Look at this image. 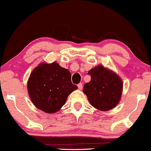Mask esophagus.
<instances>
[{"instance_id": "esophagus-1", "label": "esophagus", "mask_w": 151, "mask_h": 151, "mask_svg": "<svg viewBox=\"0 0 151 151\" xmlns=\"http://www.w3.org/2000/svg\"><path fill=\"white\" fill-rule=\"evenodd\" d=\"M77 86H78V88L80 90H81L82 89H83V85H82L81 83H78V84L77 85Z\"/></svg>"}]
</instances>
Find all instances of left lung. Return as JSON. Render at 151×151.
Wrapping results in <instances>:
<instances>
[{
    "instance_id": "1",
    "label": "left lung",
    "mask_w": 151,
    "mask_h": 151,
    "mask_svg": "<svg viewBox=\"0 0 151 151\" xmlns=\"http://www.w3.org/2000/svg\"><path fill=\"white\" fill-rule=\"evenodd\" d=\"M91 81L83 86L90 105L100 111H109L118 105L123 90L122 80L115 72L102 65L88 71Z\"/></svg>"
}]
</instances>
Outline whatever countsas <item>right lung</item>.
I'll use <instances>...</instances> for the list:
<instances>
[{"label":"right lung","mask_w":151,"mask_h":151,"mask_svg":"<svg viewBox=\"0 0 151 151\" xmlns=\"http://www.w3.org/2000/svg\"><path fill=\"white\" fill-rule=\"evenodd\" d=\"M72 83L71 74L58 63H40L27 81L29 96L37 109L47 114L58 111L68 95L77 89Z\"/></svg>","instance_id":"add662e5"}]
</instances>
